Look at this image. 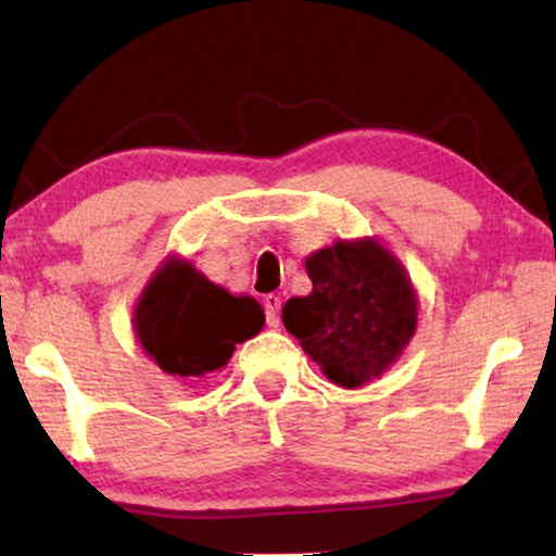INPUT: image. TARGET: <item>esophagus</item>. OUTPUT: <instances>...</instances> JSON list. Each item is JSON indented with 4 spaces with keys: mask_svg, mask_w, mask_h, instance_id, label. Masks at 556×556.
<instances>
[{
    "mask_svg": "<svg viewBox=\"0 0 556 556\" xmlns=\"http://www.w3.org/2000/svg\"><path fill=\"white\" fill-rule=\"evenodd\" d=\"M279 312H281V299H279L277 294L265 296V314H267V324H269L271 328H277L279 321H281Z\"/></svg>",
    "mask_w": 556,
    "mask_h": 556,
    "instance_id": "esophagus-1",
    "label": "esophagus"
}]
</instances>
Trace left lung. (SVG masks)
<instances>
[{
	"instance_id": "1",
	"label": "left lung",
	"mask_w": 556,
	"mask_h": 556,
	"mask_svg": "<svg viewBox=\"0 0 556 556\" xmlns=\"http://www.w3.org/2000/svg\"><path fill=\"white\" fill-rule=\"evenodd\" d=\"M312 294L291 296L281 321L328 380L357 390L380 380L417 331L419 299L378 238L336 240L306 257Z\"/></svg>"
}]
</instances>
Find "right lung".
I'll return each mask as SVG.
<instances>
[{
  "instance_id": "1",
  "label": "right lung",
  "mask_w": 556,
  "mask_h": 556,
  "mask_svg": "<svg viewBox=\"0 0 556 556\" xmlns=\"http://www.w3.org/2000/svg\"><path fill=\"white\" fill-rule=\"evenodd\" d=\"M131 326L149 361L166 375L203 378L262 331L265 312L257 299L235 296L188 260L168 255L139 294Z\"/></svg>"
}]
</instances>
